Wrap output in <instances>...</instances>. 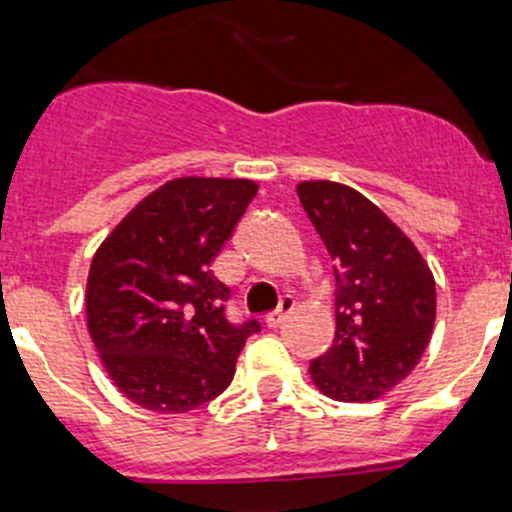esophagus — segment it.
<instances>
[{"label": "esophagus", "instance_id": "esophagus-1", "mask_svg": "<svg viewBox=\"0 0 512 512\" xmlns=\"http://www.w3.org/2000/svg\"><path fill=\"white\" fill-rule=\"evenodd\" d=\"M292 309H294V302H292V299H289V297H285V299H282V302H280V307L275 309V312L267 314L265 324H267V327H270V329H277L282 322H285L287 314L292 312Z\"/></svg>", "mask_w": 512, "mask_h": 512}]
</instances>
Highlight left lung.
<instances>
[{
    "label": "left lung",
    "mask_w": 512,
    "mask_h": 512,
    "mask_svg": "<svg viewBox=\"0 0 512 512\" xmlns=\"http://www.w3.org/2000/svg\"><path fill=\"white\" fill-rule=\"evenodd\" d=\"M299 203L334 260V344L309 364L314 386L347 404L379 399L426 352L436 282L414 242L369 198L332 180H304Z\"/></svg>",
    "instance_id": "left-lung-1"
}]
</instances>
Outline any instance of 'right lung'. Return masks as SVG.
<instances>
[{"mask_svg":"<svg viewBox=\"0 0 512 512\" xmlns=\"http://www.w3.org/2000/svg\"><path fill=\"white\" fill-rule=\"evenodd\" d=\"M257 195L245 178H175L101 242L86 282V322L103 369L126 399L185 414L230 386L257 319L227 322L210 270Z\"/></svg>","mask_w":512,"mask_h":512,"instance_id":"right-lung-1","label":"right lung"}]
</instances>
